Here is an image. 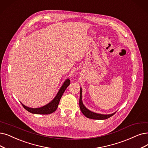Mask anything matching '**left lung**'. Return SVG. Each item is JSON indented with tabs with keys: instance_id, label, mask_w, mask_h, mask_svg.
Here are the masks:
<instances>
[{
	"instance_id": "1",
	"label": "left lung",
	"mask_w": 148,
	"mask_h": 148,
	"mask_svg": "<svg viewBox=\"0 0 148 148\" xmlns=\"http://www.w3.org/2000/svg\"><path fill=\"white\" fill-rule=\"evenodd\" d=\"M79 108L82 112V113L87 118H88V119H93V120H106V119H109V117L112 116V115H114L115 114V113H114V114H110V115H102V114L94 113V112H91L89 110H88L84 106V104H83V103H82V90H81V88L80 89V98H79Z\"/></svg>"
}]
</instances>
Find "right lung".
<instances>
[{
	"label": "right lung",
	"instance_id": "obj_1",
	"mask_svg": "<svg viewBox=\"0 0 148 148\" xmlns=\"http://www.w3.org/2000/svg\"><path fill=\"white\" fill-rule=\"evenodd\" d=\"M70 83V81L69 80V79H67V80H66V81L64 82V84L60 88V90H59L55 98L53 99V101H51L48 104L43 106L42 108L33 109V108H28L27 106L23 105V104H22V105L23 106V108L32 114H42V115H47V114H51L57 109L59 103H60V101L62 96V95L65 92V90H66L67 87L69 86Z\"/></svg>",
	"mask_w": 148,
	"mask_h": 148
}]
</instances>
